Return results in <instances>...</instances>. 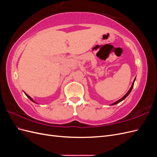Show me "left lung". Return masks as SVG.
<instances>
[{
  "mask_svg": "<svg viewBox=\"0 0 157 157\" xmlns=\"http://www.w3.org/2000/svg\"><path fill=\"white\" fill-rule=\"evenodd\" d=\"M134 81H135V79H134V82H133V84H132V86H131V88H130V89L129 90V91H128L127 93H126V94L124 96H123L121 99H119V100L118 101H116L115 103H113L112 104V105H115V104H117V103H118L119 102H121V101H122V100H124V99L128 96V95H129V94L131 92V91H132V88H133V87H134Z\"/></svg>",
  "mask_w": 157,
  "mask_h": 157,
  "instance_id": "obj_1",
  "label": "left lung"
}]
</instances>
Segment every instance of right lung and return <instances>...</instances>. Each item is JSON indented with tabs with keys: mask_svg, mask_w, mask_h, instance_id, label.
Here are the masks:
<instances>
[{
	"mask_svg": "<svg viewBox=\"0 0 157 157\" xmlns=\"http://www.w3.org/2000/svg\"><path fill=\"white\" fill-rule=\"evenodd\" d=\"M25 95H26V96H27V98H29V99H31V101H33V102H34V103H35V101H33V99H32V98H31V97H30V96H28V95H27V94H26V93H25Z\"/></svg>",
	"mask_w": 157,
	"mask_h": 157,
	"instance_id": "right-lung-1",
	"label": "right lung"
}]
</instances>
